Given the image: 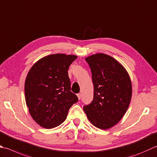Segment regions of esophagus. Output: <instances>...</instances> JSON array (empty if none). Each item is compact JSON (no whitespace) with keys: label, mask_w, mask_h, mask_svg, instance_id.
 <instances>
[{"label":"esophagus","mask_w":157,"mask_h":157,"mask_svg":"<svg viewBox=\"0 0 157 157\" xmlns=\"http://www.w3.org/2000/svg\"><path fill=\"white\" fill-rule=\"evenodd\" d=\"M77 96H78V99H80L81 97H82V94L80 93H78V94H77Z\"/></svg>","instance_id":"esophagus-1"}]
</instances>
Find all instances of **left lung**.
Masks as SVG:
<instances>
[{
    "label": "left lung",
    "mask_w": 157,
    "mask_h": 157,
    "mask_svg": "<svg viewBox=\"0 0 157 157\" xmlns=\"http://www.w3.org/2000/svg\"><path fill=\"white\" fill-rule=\"evenodd\" d=\"M86 61L91 70L94 97L84 110L94 126L108 129L121 121L129 105L130 77L121 64L107 54H93Z\"/></svg>",
    "instance_id": "left-lung-1"
}]
</instances>
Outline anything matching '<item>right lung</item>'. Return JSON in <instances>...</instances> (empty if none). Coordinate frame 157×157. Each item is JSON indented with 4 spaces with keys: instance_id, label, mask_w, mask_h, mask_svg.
<instances>
[{
    "instance_id": "right-lung-1",
    "label": "right lung",
    "mask_w": 157,
    "mask_h": 157,
    "mask_svg": "<svg viewBox=\"0 0 157 157\" xmlns=\"http://www.w3.org/2000/svg\"><path fill=\"white\" fill-rule=\"evenodd\" d=\"M75 55L52 54L38 60L28 73L24 86L30 116L41 127L52 128L65 121L78 98L71 91L68 69Z\"/></svg>"
}]
</instances>
